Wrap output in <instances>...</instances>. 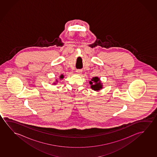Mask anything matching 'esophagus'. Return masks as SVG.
Returning <instances> with one entry per match:
<instances>
[{
    "mask_svg": "<svg viewBox=\"0 0 157 157\" xmlns=\"http://www.w3.org/2000/svg\"><path fill=\"white\" fill-rule=\"evenodd\" d=\"M76 72H77V74H80L81 72H82V70H80V69H77L76 71Z\"/></svg>",
    "mask_w": 157,
    "mask_h": 157,
    "instance_id": "1",
    "label": "esophagus"
}]
</instances>
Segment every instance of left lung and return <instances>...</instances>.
<instances>
[{
	"mask_svg": "<svg viewBox=\"0 0 157 157\" xmlns=\"http://www.w3.org/2000/svg\"><path fill=\"white\" fill-rule=\"evenodd\" d=\"M99 78L98 77H93L90 81V85H91V88L94 90H99L100 89L102 88V85L100 83ZM95 83V84L93 85V83Z\"/></svg>",
	"mask_w": 157,
	"mask_h": 157,
	"instance_id": "left-lung-1",
	"label": "left lung"
}]
</instances>
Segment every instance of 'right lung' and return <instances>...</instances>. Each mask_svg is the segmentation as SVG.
Listing matches in <instances>:
<instances>
[{"label": "right lung", "mask_w": 157, "mask_h": 157, "mask_svg": "<svg viewBox=\"0 0 157 157\" xmlns=\"http://www.w3.org/2000/svg\"><path fill=\"white\" fill-rule=\"evenodd\" d=\"M63 77H64V76H63V75H61V76H60V78H63Z\"/></svg>", "instance_id": "right-lung-1"}]
</instances>
